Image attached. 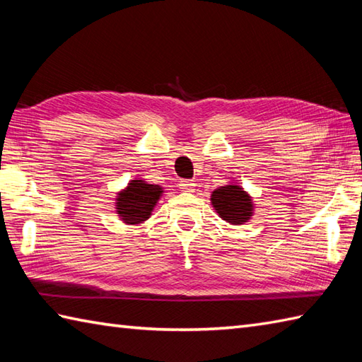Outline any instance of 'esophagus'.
I'll return each instance as SVG.
<instances>
[{"instance_id": "esophagus-1", "label": "esophagus", "mask_w": 362, "mask_h": 362, "mask_svg": "<svg viewBox=\"0 0 362 362\" xmlns=\"http://www.w3.org/2000/svg\"><path fill=\"white\" fill-rule=\"evenodd\" d=\"M179 187H180L182 191H187V193H191V191H194L196 183L193 180H182Z\"/></svg>"}]
</instances>
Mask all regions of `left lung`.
I'll use <instances>...</instances> for the list:
<instances>
[{
    "label": "left lung",
    "mask_w": 362,
    "mask_h": 362,
    "mask_svg": "<svg viewBox=\"0 0 362 362\" xmlns=\"http://www.w3.org/2000/svg\"><path fill=\"white\" fill-rule=\"evenodd\" d=\"M211 205L219 216L233 226L247 222L253 214L252 197L240 185H226L213 191Z\"/></svg>",
    "instance_id": "1"
}]
</instances>
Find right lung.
Listing matches in <instances>:
<instances>
[{
	"label": "right lung",
	"instance_id": "add662e5",
	"mask_svg": "<svg viewBox=\"0 0 362 362\" xmlns=\"http://www.w3.org/2000/svg\"><path fill=\"white\" fill-rule=\"evenodd\" d=\"M163 193L160 185H151L144 180H130L117 196V213L129 226L141 224L149 219L153 206Z\"/></svg>",
	"mask_w": 362,
	"mask_h": 362
}]
</instances>
